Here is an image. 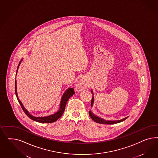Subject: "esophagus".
<instances>
[{"label":"esophagus","instance_id":"obj_1","mask_svg":"<svg viewBox=\"0 0 158 158\" xmlns=\"http://www.w3.org/2000/svg\"><path fill=\"white\" fill-rule=\"evenodd\" d=\"M88 86H89L88 81H87L85 78H83L81 80H79L75 86V88L77 91H81L86 89Z\"/></svg>","mask_w":158,"mask_h":158}]
</instances>
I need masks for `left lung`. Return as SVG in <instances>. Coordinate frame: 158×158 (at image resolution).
<instances>
[{"label":"left lung","instance_id":"1","mask_svg":"<svg viewBox=\"0 0 158 158\" xmlns=\"http://www.w3.org/2000/svg\"><path fill=\"white\" fill-rule=\"evenodd\" d=\"M91 93L93 94V97L91 99V106H93L94 102V94H93V91L91 90ZM89 114L90 115V118L92 119L93 120L94 122H96L98 123H101V124H115V123H118L120 122H122L123 121H124V120L126 119L129 116L126 117L122 119L119 120H106L102 118H101L99 116H97V115H94L93 114V112H91V110L89 111Z\"/></svg>","mask_w":158,"mask_h":158}]
</instances>
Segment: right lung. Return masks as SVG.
Masks as SVG:
<instances>
[{"label":"right lung","instance_id":"right-lung-1","mask_svg":"<svg viewBox=\"0 0 158 158\" xmlns=\"http://www.w3.org/2000/svg\"><path fill=\"white\" fill-rule=\"evenodd\" d=\"M23 59L21 60V61L19 62V64L17 67V72H16V75L18 71V69L19 67V65L21 64V63L22 62ZM15 95L17 97V98L19 102V104L21 106L22 109L24 110L25 114L28 116L30 119L33 120L34 121L38 122L39 123H53L56 121H57L61 116H62L64 110L65 108V106L67 104V101L69 100V98L72 97L75 93L74 91V89L73 88H68L66 91L64 92V93L63 94L62 97H61V100L60 101V108L59 110H58L57 112H56V113L53 114L52 115H48L47 116H41V117H36V116H34L33 115H31L28 110H27L24 105H23L22 102H21V101L19 100L17 94V81L16 80L15 81Z\"/></svg>","mask_w":158,"mask_h":158}]
</instances>
